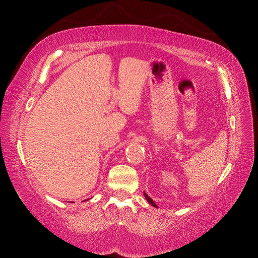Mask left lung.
Wrapping results in <instances>:
<instances>
[{
    "mask_svg": "<svg viewBox=\"0 0 258 258\" xmlns=\"http://www.w3.org/2000/svg\"><path fill=\"white\" fill-rule=\"evenodd\" d=\"M144 197H145V199L147 200V202H150V204H151V205H152L154 208H157V206L155 205V202L153 201V199H152L150 196H148V195H147L145 191H144Z\"/></svg>",
    "mask_w": 258,
    "mask_h": 258,
    "instance_id": "left-lung-1",
    "label": "left lung"
}]
</instances>
